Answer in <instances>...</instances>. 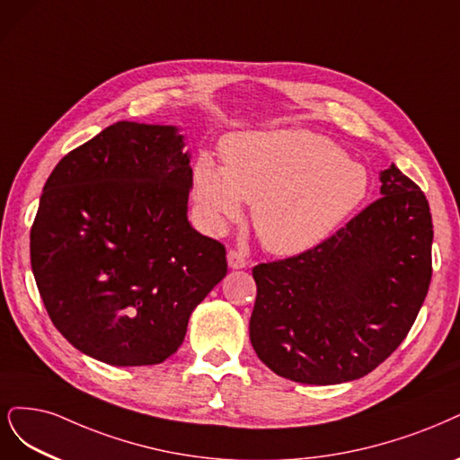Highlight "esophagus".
Masks as SVG:
<instances>
[{
  "mask_svg": "<svg viewBox=\"0 0 460 460\" xmlns=\"http://www.w3.org/2000/svg\"><path fill=\"white\" fill-rule=\"evenodd\" d=\"M226 259H228V266L232 268V270H240V268L247 266L245 257L242 255V252H237V251H228Z\"/></svg>",
  "mask_w": 460,
  "mask_h": 460,
  "instance_id": "34e87169",
  "label": "esophagus"
}]
</instances>
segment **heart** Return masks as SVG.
Here are the masks:
<instances>
[{
    "mask_svg": "<svg viewBox=\"0 0 460 460\" xmlns=\"http://www.w3.org/2000/svg\"><path fill=\"white\" fill-rule=\"evenodd\" d=\"M225 165L201 154L194 196L205 225L223 232L252 203V226L266 251L293 257L332 235L363 203L367 171L329 138L305 129L230 137Z\"/></svg>",
    "mask_w": 460,
    "mask_h": 460,
    "instance_id": "1",
    "label": "heart"
}]
</instances>
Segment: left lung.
<instances>
[{"label": "left lung", "instance_id": "left-lung-1", "mask_svg": "<svg viewBox=\"0 0 460 460\" xmlns=\"http://www.w3.org/2000/svg\"><path fill=\"white\" fill-rule=\"evenodd\" d=\"M381 194L320 245L252 268L249 339L264 366L303 385L371 373L402 344L432 278V215L394 164Z\"/></svg>", "mask_w": 460, "mask_h": 460}]
</instances>
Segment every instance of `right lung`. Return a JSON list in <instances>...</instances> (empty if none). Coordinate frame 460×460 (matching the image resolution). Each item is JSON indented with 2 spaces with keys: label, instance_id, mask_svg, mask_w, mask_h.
<instances>
[{
  "label": "right lung",
  "instance_id": "add662e5",
  "mask_svg": "<svg viewBox=\"0 0 460 460\" xmlns=\"http://www.w3.org/2000/svg\"><path fill=\"white\" fill-rule=\"evenodd\" d=\"M190 152L175 125L118 121L57 164L30 232L43 305L74 348L116 367L179 350L226 276V249L188 223Z\"/></svg>",
  "mask_w": 460,
  "mask_h": 460
}]
</instances>
